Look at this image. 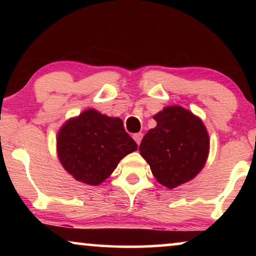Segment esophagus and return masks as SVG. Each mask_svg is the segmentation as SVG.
<instances>
[{
  "mask_svg": "<svg viewBox=\"0 0 256 256\" xmlns=\"http://www.w3.org/2000/svg\"><path fill=\"white\" fill-rule=\"evenodd\" d=\"M142 138H143V134H142V132H138V134H134V135H132V138L135 140V142L138 143V146L140 144V143H141V140H142Z\"/></svg>",
  "mask_w": 256,
  "mask_h": 256,
  "instance_id": "esophagus-1",
  "label": "esophagus"
}]
</instances>
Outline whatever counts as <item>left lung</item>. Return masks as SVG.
<instances>
[{
    "mask_svg": "<svg viewBox=\"0 0 256 256\" xmlns=\"http://www.w3.org/2000/svg\"><path fill=\"white\" fill-rule=\"evenodd\" d=\"M155 128L142 138L140 154L160 184L174 188L204 168L210 152L208 129L202 118L182 106H166L154 115Z\"/></svg>",
    "mask_w": 256,
    "mask_h": 256,
    "instance_id": "obj_1",
    "label": "left lung"
}]
</instances>
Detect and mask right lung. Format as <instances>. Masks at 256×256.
<instances>
[{"mask_svg":"<svg viewBox=\"0 0 256 256\" xmlns=\"http://www.w3.org/2000/svg\"><path fill=\"white\" fill-rule=\"evenodd\" d=\"M138 149L120 118L93 108L68 118L57 134L59 162L76 180L96 186L110 176L120 160Z\"/></svg>","mask_w":256,"mask_h":256,"instance_id":"add662e5","label":"right lung"}]
</instances>
